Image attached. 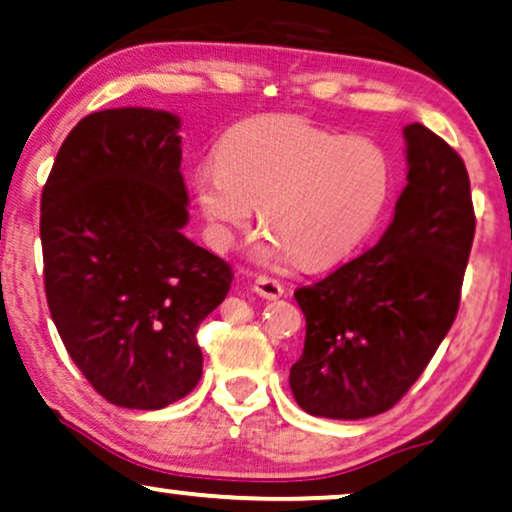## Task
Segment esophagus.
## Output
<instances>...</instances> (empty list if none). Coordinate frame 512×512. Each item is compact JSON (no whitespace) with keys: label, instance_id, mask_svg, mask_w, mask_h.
<instances>
[{"label":"esophagus","instance_id":"34e87169","mask_svg":"<svg viewBox=\"0 0 512 512\" xmlns=\"http://www.w3.org/2000/svg\"><path fill=\"white\" fill-rule=\"evenodd\" d=\"M252 290L257 292V295L264 297V299H278L283 297V283L278 281V278H271V276H260L255 278V283H252Z\"/></svg>","mask_w":512,"mask_h":512}]
</instances>
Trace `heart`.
I'll use <instances>...</instances> for the list:
<instances>
[{
	"label": "heart",
	"instance_id": "b5f03b06",
	"mask_svg": "<svg viewBox=\"0 0 512 512\" xmlns=\"http://www.w3.org/2000/svg\"><path fill=\"white\" fill-rule=\"evenodd\" d=\"M393 185L384 147L363 135H339L295 114H267L231 126L215 163L194 170L201 213L215 245L227 248L260 206L269 231L257 255H292L325 267L356 248L384 213Z\"/></svg>",
	"mask_w": 512,
	"mask_h": 512
}]
</instances>
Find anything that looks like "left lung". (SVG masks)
Segmentation results:
<instances>
[{
  "instance_id": "left-lung-1",
  "label": "left lung",
  "mask_w": 512,
  "mask_h": 512,
  "mask_svg": "<svg viewBox=\"0 0 512 512\" xmlns=\"http://www.w3.org/2000/svg\"><path fill=\"white\" fill-rule=\"evenodd\" d=\"M407 187L374 248L295 290L304 351L290 367L313 417L367 419L398 403L452 327L475 236L463 159L421 124L405 126Z\"/></svg>"
}]
</instances>
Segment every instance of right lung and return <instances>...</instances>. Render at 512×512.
<instances>
[{
    "mask_svg": "<svg viewBox=\"0 0 512 512\" xmlns=\"http://www.w3.org/2000/svg\"><path fill=\"white\" fill-rule=\"evenodd\" d=\"M180 119L93 112L58 149L42 192L46 302L67 353L107 403L161 410L199 384L196 330L231 267L182 234Z\"/></svg>",
    "mask_w": 512,
    "mask_h": 512,
    "instance_id": "right-lung-1",
    "label": "right lung"
}]
</instances>
